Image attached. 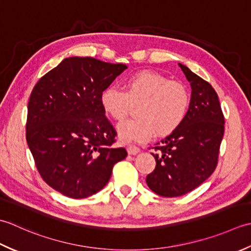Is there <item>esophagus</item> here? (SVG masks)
<instances>
[{
  "mask_svg": "<svg viewBox=\"0 0 251 251\" xmlns=\"http://www.w3.org/2000/svg\"><path fill=\"white\" fill-rule=\"evenodd\" d=\"M127 152H129V155H136L137 152H140V148L135 145H129L127 146Z\"/></svg>",
  "mask_w": 251,
  "mask_h": 251,
  "instance_id": "34e87169",
  "label": "esophagus"
}]
</instances>
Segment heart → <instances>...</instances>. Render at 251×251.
<instances>
[{
	"label": "heart",
	"instance_id": "obj_1",
	"mask_svg": "<svg viewBox=\"0 0 251 251\" xmlns=\"http://www.w3.org/2000/svg\"><path fill=\"white\" fill-rule=\"evenodd\" d=\"M104 111L116 121H122L132 105L139 104L136 119L126 121L118 127L124 142H143L155 134L167 136L185 119L191 96L187 88L177 81L152 70H141L125 80V91L108 86L100 93Z\"/></svg>",
	"mask_w": 251,
	"mask_h": 251
}]
</instances>
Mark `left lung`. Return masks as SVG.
Segmentation results:
<instances>
[{
    "mask_svg": "<svg viewBox=\"0 0 251 251\" xmlns=\"http://www.w3.org/2000/svg\"><path fill=\"white\" fill-rule=\"evenodd\" d=\"M191 83L192 96L183 124L152 147L156 168L146 176L151 190L162 197L195 190L216 170L224 133V116L210 83L178 64Z\"/></svg>",
    "mask_w": 251,
    "mask_h": 251,
    "instance_id": "left-lung-1",
    "label": "left lung"
}]
</instances>
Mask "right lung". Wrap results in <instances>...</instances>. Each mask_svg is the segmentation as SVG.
<instances>
[{
  "label": "right lung",
  "instance_id": "obj_1",
  "mask_svg": "<svg viewBox=\"0 0 251 251\" xmlns=\"http://www.w3.org/2000/svg\"><path fill=\"white\" fill-rule=\"evenodd\" d=\"M127 67L92 57H68L41 78L28 103L25 139L40 176L63 195L80 199L100 192L115 163L117 132L100 93Z\"/></svg>",
  "mask_w": 251,
  "mask_h": 251
}]
</instances>
